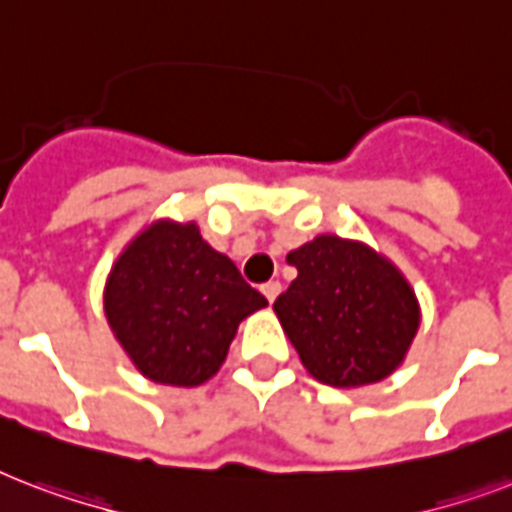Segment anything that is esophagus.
I'll use <instances>...</instances> for the list:
<instances>
[{
    "mask_svg": "<svg viewBox=\"0 0 512 512\" xmlns=\"http://www.w3.org/2000/svg\"><path fill=\"white\" fill-rule=\"evenodd\" d=\"M279 292H281L279 281H268V284H263V295L268 297V303H273V300L279 297Z\"/></svg>",
    "mask_w": 512,
    "mask_h": 512,
    "instance_id": "34e87169",
    "label": "esophagus"
}]
</instances>
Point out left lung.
I'll list each match as a JSON object with an SVG mask.
<instances>
[{
    "label": "left lung",
    "instance_id": "left-lung-1",
    "mask_svg": "<svg viewBox=\"0 0 512 512\" xmlns=\"http://www.w3.org/2000/svg\"><path fill=\"white\" fill-rule=\"evenodd\" d=\"M287 263L297 279L273 311L311 377L332 388H361L404 364L422 313L396 263L337 233L305 241Z\"/></svg>",
    "mask_w": 512,
    "mask_h": 512
}]
</instances>
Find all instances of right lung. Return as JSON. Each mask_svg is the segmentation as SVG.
<instances>
[{
  "label": "right lung",
  "mask_w": 512,
  "mask_h": 512,
  "mask_svg": "<svg viewBox=\"0 0 512 512\" xmlns=\"http://www.w3.org/2000/svg\"><path fill=\"white\" fill-rule=\"evenodd\" d=\"M199 225L159 217L122 249L103 289L108 327L143 377L196 388L215 377L247 316L265 308Z\"/></svg>",
  "instance_id": "add662e5"
}]
</instances>
